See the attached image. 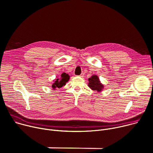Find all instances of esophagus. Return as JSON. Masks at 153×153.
I'll use <instances>...</instances> for the list:
<instances>
[{"label": "esophagus", "mask_w": 153, "mask_h": 153, "mask_svg": "<svg viewBox=\"0 0 153 153\" xmlns=\"http://www.w3.org/2000/svg\"><path fill=\"white\" fill-rule=\"evenodd\" d=\"M83 75H84V74H82H82H80V77H83Z\"/></svg>", "instance_id": "34e87169"}]
</instances>
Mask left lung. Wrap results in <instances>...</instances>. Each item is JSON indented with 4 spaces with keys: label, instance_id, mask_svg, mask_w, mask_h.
I'll return each instance as SVG.
<instances>
[{
    "label": "left lung",
    "instance_id": "left-lung-1",
    "mask_svg": "<svg viewBox=\"0 0 153 153\" xmlns=\"http://www.w3.org/2000/svg\"><path fill=\"white\" fill-rule=\"evenodd\" d=\"M88 85L92 90L97 92H101L104 88V85L97 75H93L88 79Z\"/></svg>",
    "mask_w": 153,
    "mask_h": 153
}]
</instances>
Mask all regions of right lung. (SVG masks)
<instances>
[{
  "label": "right lung",
  "instance_id": "obj_1",
  "mask_svg": "<svg viewBox=\"0 0 153 153\" xmlns=\"http://www.w3.org/2000/svg\"><path fill=\"white\" fill-rule=\"evenodd\" d=\"M70 78V76H69L68 74L66 73H63L61 76L58 77H57L56 79H55L53 80V84L52 85V89L55 90L56 88H60L62 87L65 86Z\"/></svg>",
  "mask_w": 153,
  "mask_h": 153
}]
</instances>
